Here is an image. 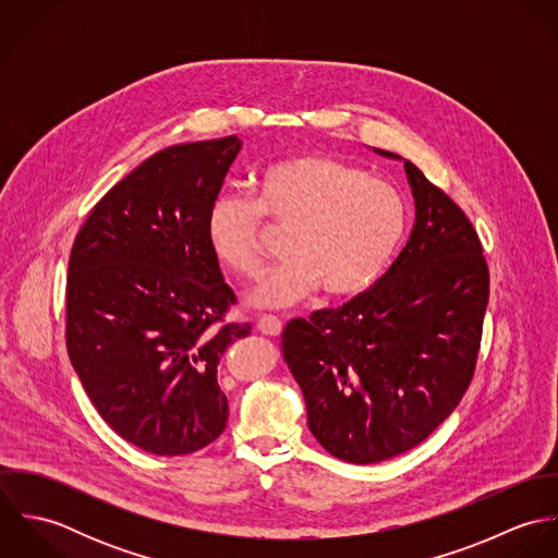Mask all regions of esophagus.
I'll use <instances>...</instances> for the list:
<instances>
[{"mask_svg":"<svg viewBox=\"0 0 558 558\" xmlns=\"http://www.w3.org/2000/svg\"><path fill=\"white\" fill-rule=\"evenodd\" d=\"M257 328L268 337H279L283 330V322L277 316H262L257 319Z\"/></svg>","mask_w":558,"mask_h":558,"instance_id":"obj_1","label":"esophagus"}]
</instances>
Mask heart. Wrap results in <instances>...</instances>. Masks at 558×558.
<instances>
[{
    "instance_id": "1",
    "label": "heart",
    "mask_w": 558,
    "mask_h": 558,
    "mask_svg": "<svg viewBox=\"0 0 558 558\" xmlns=\"http://www.w3.org/2000/svg\"><path fill=\"white\" fill-rule=\"evenodd\" d=\"M288 232L292 255L251 292L259 307H286L322 286L328 296L367 290L403 239L408 213L398 189L326 155L277 160L255 178L253 199L223 193L206 213L215 259L240 277L264 268V232Z\"/></svg>"
}]
</instances>
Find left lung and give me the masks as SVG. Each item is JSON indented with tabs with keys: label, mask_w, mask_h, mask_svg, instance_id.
Segmentation results:
<instances>
[{
	"label": "left lung",
	"mask_w": 558,
	"mask_h": 558,
	"mask_svg": "<svg viewBox=\"0 0 558 558\" xmlns=\"http://www.w3.org/2000/svg\"><path fill=\"white\" fill-rule=\"evenodd\" d=\"M403 167L416 221L398 259L369 290L281 335L312 434L352 464L396 458L456 410L475 376L489 299L473 223L416 165Z\"/></svg>",
	"instance_id": "8db88e82"
}]
</instances>
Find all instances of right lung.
<instances>
[{
	"instance_id": "1",
	"label": "right lung",
	"mask_w": 558,
	"mask_h": 558,
	"mask_svg": "<svg viewBox=\"0 0 558 558\" xmlns=\"http://www.w3.org/2000/svg\"><path fill=\"white\" fill-rule=\"evenodd\" d=\"M236 135L165 148L92 208L73 242L66 348L105 423L155 456L221 436L223 352L251 332L226 322L234 290L206 240V213L240 153Z\"/></svg>"
}]
</instances>
